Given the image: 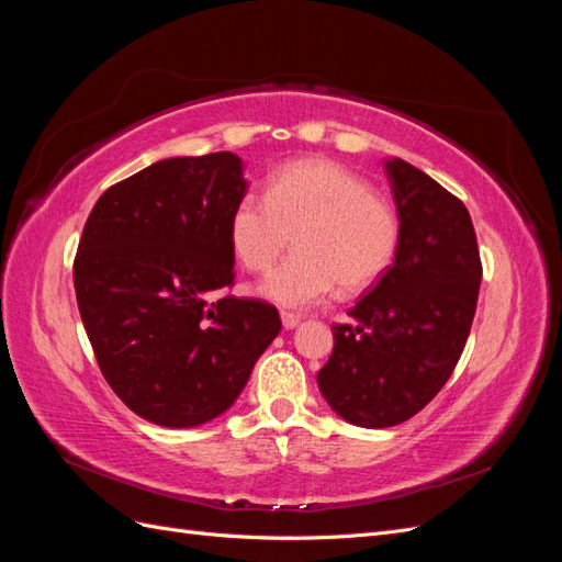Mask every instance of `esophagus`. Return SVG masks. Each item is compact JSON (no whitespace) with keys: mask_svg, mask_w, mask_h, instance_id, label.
Returning a JSON list of instances; mask_svg holds the SVG:
<instances>
[{"mask_svg":"<svg viewBox=\"0 0 562 562\" xmlns=\"http://www.w3.org/2000/svg\"><path fill=\"white\" fill-rule=\"evenodd\" d=\"M281 323H283V328H285V330H293V328H297V326H300V316L283 312V314H281Z\"/></svg>","mask_w":562,"mask_h":562,"instance_id":"1","label":"esophagus"}]
</instances>
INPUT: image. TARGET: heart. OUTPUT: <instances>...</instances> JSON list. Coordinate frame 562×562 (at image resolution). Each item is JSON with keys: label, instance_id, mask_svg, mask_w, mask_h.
Returning <instances> with one entry per match:
<instances>
[{"label": "heart", "instance_id": "obj_1", "mask_svg": "<svg viewBox=\"0 0 562 562\" xmlns=\"http://www.w3.org/2000/svg\"><path fill=\"white\" fill-rule=\"evenodd\" d=\"M295 234V252L260 283L285 310H307L339 285L349 293L378 283L398 250L394 209L372 187L330 159L281 166L267 199L244 194L229 215L232 250L248 271H267Z\"/></svg>", "mask_w": 562, "mask_h": 562}]
</instances>
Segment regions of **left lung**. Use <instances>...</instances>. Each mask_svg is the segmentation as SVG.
Segmentation results:
<instances>
[{"mask_svg": "<svg viewBox=\"0 0 562 562\" xmlns=\"http://www.w3.org/2000/svg\"><path fill=\"white\" fill-rule=\"evenodd\" d=\"M401 239L394 265L356 302L353 326L316 382L349 424L384 429L427 405L464 351L481 288V255L467 206L403 159H386Z\"/></svg>", "mask_w": 562, "mask_h": 562, "instance_id": "left-lung-1", "label": "left lung"}]
</instances>
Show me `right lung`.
<instances>
[{"instance_id": "1", "label": "right lung", "mask_w": 562, "mask_h": 562, "mask_svg": "<svg viewBox=\"0 0 562 562\" xmlns=\"http://www.w3.org/2000/svg\"><path fill=\"white\" fill-rule=\"evenodd\" d=\"M248 190L232 151L161 159L95 201L75 258L83 328L114 394L168 429L227 413L281 330L234 283L229 215Z\"/></svg>"}]
</instances>
